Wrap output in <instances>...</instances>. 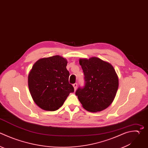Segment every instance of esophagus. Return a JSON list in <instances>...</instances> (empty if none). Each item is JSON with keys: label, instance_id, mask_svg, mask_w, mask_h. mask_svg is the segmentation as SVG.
<instances>
[{"label": "esophagus", "instance_id": "1", "mask_svg": "<svg viewBox=\"0 0 148 148\" xmlns=\"http://www.w3.org/2000/svg\"><path fill=\"white\" fill-rule=\"evenodd\" d=\"M77 83H75V84H73V88H74L75 91V90H76V88H77Z\"/></svg>", "mask_w": 148, "mask_h": 148}]
</instances>
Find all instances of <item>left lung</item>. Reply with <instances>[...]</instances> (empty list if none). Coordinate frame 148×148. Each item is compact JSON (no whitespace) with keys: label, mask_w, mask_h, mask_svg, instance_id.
Listing matches in <instances>:
<instances>
[{"label":"left lung","mask_w":148,"mask_h":148,"mask_svg":"<svg viewBox=\"0 0 148 148\" xmlns=\"http://www.w3.org/2000/svg\"><path fill=\"white\" fill-rule=\"evenodd\" d=\"M85 86L76 95L84 109L91 112L102 111L113 101L119 87V77L109 62L94 57L80 58Z\"/></svg>","instance_id":"left-lung-1"}]
</instances>
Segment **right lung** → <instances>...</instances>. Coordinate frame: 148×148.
I'll list each match as a JSON object with an SVG mask.
<instances>
[{
  "label": "right lung",
  "instance_id": "add662e5",
  "mask_svg": "<svg viewBox=\"0 0 148 148\" xmlns=\"http://www.w3.org/2000/svg\"><path fill=\"white\" fill-rule=\"evenodd\" d=\"M68 61L60 56L43 58L33 65L28 77L30 94L41 109L55 111L62 106L73 87L69 83Z\"/></svg>",
  "mask_w": 148,
  "mask_h": 148
}]
</instances>
